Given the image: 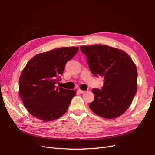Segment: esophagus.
Segmentation results:
<instances>
[{"mask_svg":"<svg viewBox=\"0 0 155 155\" xmlns=\"http://www.w3.org/2000/svg\"><path fill=\"white\" fill-rule=\"evenodd\" d=\"M79 93H81V94H83V93H85V91H82V90H80V89H79V90L78 91Z\"/></svg>","mask_w":155,"mask_h":155,"instance_id":"34e87169","label":"esophagus"}]
</instances>
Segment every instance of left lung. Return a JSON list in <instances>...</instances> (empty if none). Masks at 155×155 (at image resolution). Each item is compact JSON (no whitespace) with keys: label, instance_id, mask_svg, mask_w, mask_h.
I'll use <instances>...</instances> for the list:
<instances>
[{"label":"left lung","instance_id":"1","mask_svg":"<svg viewBox=\"0 0 155 155\" xmlns=\"http://www.w3.org/2000/svg\"><path fill=\"white\" fill-rule=\"evenodd\" d=\"M91 72L104 77L101 89L93 88L94 100L89 104L97 115L115 118L126 111L137 91V67L124 51L104 45L81 46Z\"/></svg>","mask_w":155,"mask_h":155}]
</instances>
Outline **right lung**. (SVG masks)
<instances>
[{"label": "right lung", "instance_id": "obj_1", "mask_svg": "<svg viewBox=\"0 0 155 155\" xmlns=\"http://www.w3.org/2000/svg\"><path fill=\"white\" fill-rule=\"evenodd\" d=\"M78 50L54 49L37 54L28 62L19 78V96L33 116L49 121L67 112L76 91L55 87V83L61 81L65 64Z\"/></svg>", "mask_w": 155, "mask_h": 155}]
</instances>
